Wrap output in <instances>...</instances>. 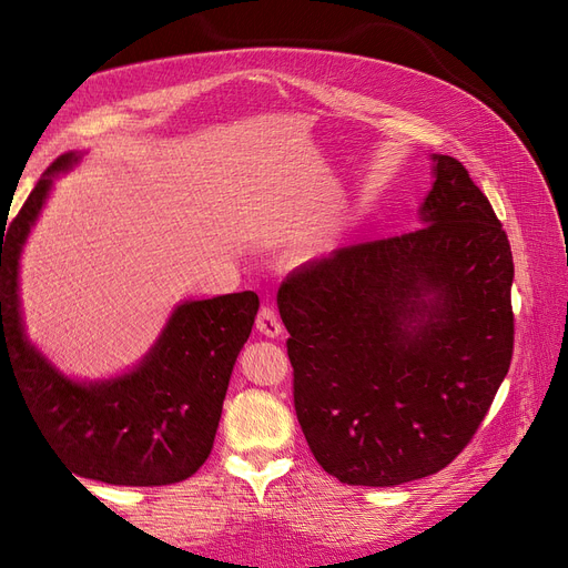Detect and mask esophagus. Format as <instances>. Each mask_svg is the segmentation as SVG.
<instances>
[{"label":"esophagus","instance_id":"34e87169","mask_svg":"<svg viewBox=\"0 0 568 568\" xmlns=\"http://www.w3.org/2000/svg\"><path fill=\"white\" fill-rule=\"evenodd\" d=\"M255 329L265 334L267 338H277L282 334V322L277 317V313L272 311L270 305H265L261 313H257V320H255Z\"/></svg>","mask_w":568,"mask_h":568}]
</instances>
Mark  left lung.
Listing matches in <instances>:
<instances>
[{"instance_id":"left-lung-1","label":"left lung","mask_w":568,"mask_h":568,"mask_svg":"<svg viewBox=\"0 0 568 568\" xmlns=\"http://www.w3.org/2000/svg\"><path fill=\"white\" fill-rule=\"evenodd\" d=\"M422 230L294 270L277 305L298 424L348 486H400L464 450L514 348L507 234L457 159L434 153Z\"/></svg>"}]
</instances>
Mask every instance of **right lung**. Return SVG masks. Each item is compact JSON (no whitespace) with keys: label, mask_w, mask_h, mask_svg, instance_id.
<instances>
[{"label":"right lung","mask_w":568,"mask_h":568,"mask_svg":"<svg viewBox=\"0 0 568 568\" xmlns=\"http://www.w3.org/2000/svg\"><path fill=\"white\" fill-rule=\"evenodd\" d=\"M78 161V151L59 156L11 225H2L0 379L2 369L13 374L51 450L78 476L111 486L180 484L213 450L230 376L261 301L253 291L184 301L130 372L101 382L59 372L26 336L19 265L54 178Z\"/></svg>","instance_id":"right-lung-1"}]
</instances>
